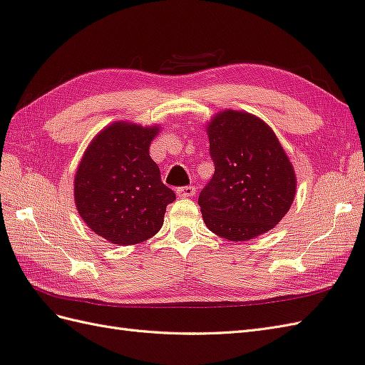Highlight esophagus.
<instances>
[{
	"mask_svg": "<svg viewBox=\"0 0 365 365\" xmlns=\"http://www.w3.org/2000/svg\"><path fill=\"white\" fill-rule=\"evenodd\" d=\"M177 192V195H179V197H192V195L195 194V188L194 186H183V188H179L175 191Z\"/></svg>",
	"mask_w": 365,
	"mask_h": 365,
	"instance_id": "1",
	"label": "esophagus"
}]
</instances>
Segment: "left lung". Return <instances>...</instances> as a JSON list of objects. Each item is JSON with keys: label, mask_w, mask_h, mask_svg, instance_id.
<instances>
[{"label": "left lung", "mask_w": 365, "mask_h": 365, "mask_svg": "<svg viewBox=\"0 0 365 365\" xmlns=\"http://www.w3.org/2000/svg\"><path fill=\"white\" fill-rule=\"evenodd\" d=\"M214 174L199 195L205 225L231 242L273 230L292 208L296 174L274 130L245 110L217 112L207 125Z\"/></svg>", "instance_id": "1"}]
</instances>
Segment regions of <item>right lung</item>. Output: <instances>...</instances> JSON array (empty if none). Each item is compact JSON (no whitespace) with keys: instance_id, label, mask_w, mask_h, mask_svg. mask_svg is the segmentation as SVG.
I'll return each instance as SVG.
<instances>
[{"instance_id":"1","label":"right lung","mask_w":365,"mask_h":365,"mask_svg":"<svg viewBox=\"0 0 365 365\" xmlns=\"http://www.w3.org/2000/svg\"><path fill=\"white\" fill-rule=\"evenodd\" d=\"M160 126L114 121L92 138L73 179V200L86 225L114 245L155 236L166 205L175 200L162 183L149 145Z\"/></svg>"}]
</instances>
